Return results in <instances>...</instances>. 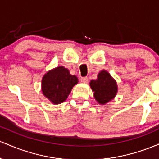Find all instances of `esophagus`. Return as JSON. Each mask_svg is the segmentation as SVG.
I'll return each instance as SVG.
<instances>
[{"label":"esophagus","mask_w":159,"mask_h":159,"mask_svg":"<svg viewBox=\"0 0 159 159\" xmlns=\"http://www.w3.org/2000/svg\"><path fill=\"white\" fill-rule=\"evenodd\" d=\"M80 81L83 83H87L89 82V79L87 76H85V77H81L80 78Z\"/></svg>","instance_id":"esophagus-1"}]
</instances>
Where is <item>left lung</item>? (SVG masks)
Segmentation results:
<instances>
[{
  "label": "left lung",
  "instance_id": "left-lung-1",
  "mask_svg": "<svg viewBox=\"0 0 159 159\" xmlns=\"http://www.w3.org/2000/svg\"><path fill=\"white\" fill-rule=\"evenodd\" d=\"M90 86L94 92V98L102 105L113 100L118 92L116 80L104 70L99 73L97 80H91Z\"/></svg>",
  "mask_w": 159,
  "mask_h": 159
}]
</instances>
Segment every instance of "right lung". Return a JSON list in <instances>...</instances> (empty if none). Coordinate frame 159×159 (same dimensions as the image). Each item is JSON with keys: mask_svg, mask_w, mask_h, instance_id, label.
<instances>
[{"mask_svg": "<svg viewBox=\"0 0 159 159\" xmlns=\"http://www.w3.org/2000/svg\"><path fill=\"white\" fill-rule=\"evenodd\" d=\"M78 83V78L71 75L63 66L48 71L42 79V92L54 104L66 101L73 87Z\"/></svg>", "mask_w": 159, "mask_h": 159, "instance_id": "right-lung-1", "label": "right lung"}]
</instances>
